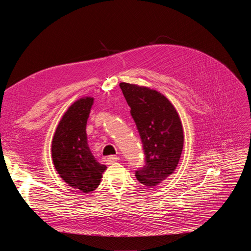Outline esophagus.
<instances>
[{"label":"esophagus","instance_id":"esophagus-1","mask_svg":"<svg viewBox=\"0 0 251 251\" xmlns=\"http://www.w3.org/2000/svg\"><path fill=\"white\" fill-rule=\"evenodd\" d=\"M117 161H119V157H117V156H109L108 158L106 159V162H107V164H109V165H111V164H113V163H115V162H117Z\"/></svg>","mask_w":251,"mask_h":251}]
</instances>
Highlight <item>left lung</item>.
<instances>
[{"instance_id": "obj_1", "label": "left lung", "mask_w": 251, "mask_h": 251, "mask_svg": "<svg viewBox=\"0 0 251 251\" xmlns=\"http://www.w3.org/2000/svg\"><path fill=\"white\" fill-rule=\"evenodd\" d=\"M119 85L145 155V165L135 171V176L142 185L154 187L173 174L180 161L184 146L180 117L160 92L126 82Z\"/></svg>"}]
</instances>
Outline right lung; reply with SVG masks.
<instances>
[{
    "label": "right lung",
    "mask_w": 251,
    "mask_h": 251,
    "mask_svg": "<svg viewBox=\"0 0 251 251\" xmlns=\"http://www.w3.org/2000/svg\"><path fill=\"white\" fill-rule=\"evenodd\" d=\"M93 98L75 101L62 116L52 139L51 154L55 170L70 187L83 193L94 191L100 184L105 165L92 155L86 135V124Z\"/></svg>",
    "instance_id": "obj_1"
}]
</instances>
